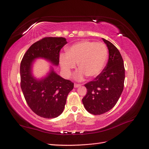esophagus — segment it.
<instances>
[{"mask_svg":"<svg viewBox=\"0 0 149 149\" xmlns=\"http://www.w3.org/2000/svg\"><path fill=\"white\" fill-rule=\"evenodd\" d=\"M81 86V84H74V88H79V87H80Z\"/></svg>","mask_w":149,"mask_h":149,"instance_id":"esophagus-1","label":"esophagus"}]
</instances>
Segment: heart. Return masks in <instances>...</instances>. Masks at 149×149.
Masks as SVG:
<instances>
[{
    "mask_svg": "<svg viewBox=\"0 0 149 149\" xmlns=\"http://www.w3.org/2000/svg\"><path fill=\"white\" fill-rule=\"evenodd\" d=\"M108 52L104 44L83 40L67 49L66 53L60 56V63L66 77L71 74L77 63L80 68L76 72L74 78L82 81L86 76L96 78L102 71L106 63Z\"/></svg>",
    "mask_w": 149,
    "mask_h": 149,
    "instance_id": "1",
    "label": "heart"
}]
</instances>
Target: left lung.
Returning a JSON list of instances; mask_svg holds the SVG:
<instances>
[{"label":"left lung","mask_w":149,"mask_h":149,"mask_svg":"<svg viewBox=\"0 0 149 149\" xmlns=\"http://www.w3.org/2000/svg\"><path fill=\"white\" fill-rule=\"evenodd\" d=\"M109 50V60L102 73L84 86L87 94L83 104L88 112L100 115L109 111L119 100L124 89L125 69L118 49L108 40L102 38Z\"/></svg>","instance_id":"1"}]
</instances>
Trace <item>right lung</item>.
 <instances>
[{
	"mask_svg": "<svg viewBox=\"0 0 149 149\" xmlns=\"http://www.w3.org/2000/svg\"><path fill=\"white\" fill-rule=\"evenodd\" d=\"M66 43L63 37L42 38L29 48L21 61L20 86L26 102L33 112L43 118H55L62 113L74 83L61 77L52 66L45 76L36 78L32 73L33 63L43 58L58 66L60 51Z\"/></svg>",
	"mask_w": 149,
	"mask_h": 149,
	"instance_id": "right-lung-1",
	"label": "right lung"
}]
</instances>
